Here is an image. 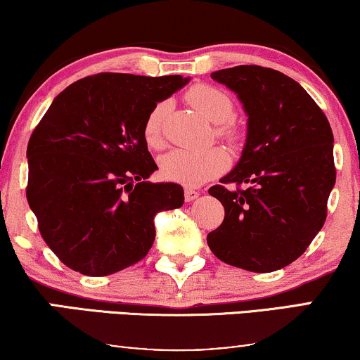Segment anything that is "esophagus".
Here are the masks:
<instances>
[{"instance_id": "1", "label": "esophagus", "mask_w": 360, "mask_h": 360, "mask_svg": "<svg viewBox=\"0 0 360 360\" xmlns=\"http://www.w3.org/2000/svg\"><path fill=\"white\" fill-rule=\"evenodd\" d=\"M200 196V191H196L193 188H185V200L186 201H193Z\"/></svg>"}]
</instances>
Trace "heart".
Returning <instances> with one entry per match:
<instances>
[{"label": "heart", "instance_id": "obj_1", "mask_svg": "<svg viewBox=\"0 0 360 360\" xmlns=\"http://www.w3.org/2000/svg\"><path fill=\"white\" fill-rule=\"evenodd\" d=\"M186 101L206 120L219 124L216 129L221 139L236 144L240 132L231 121L234 117V101L228 93L213 85H195L186 91ZM167 112V103H159L152 108L144 122V139L147 146L162 144V122ZM229 157L219 147L206 150L174 149L160 159V174L167 180L179 181L186 186H195L228 169Z\"/></svg>", "mask_w": 360, "mask_h": 360}]
</instances>
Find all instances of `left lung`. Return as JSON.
Instances as JSON below:
<instances>
[{
  "mask_svg": "<svg viewBox=\"0 0 360 360\" xmlns=\"http://www.w3.org/2000/svg\"><path fill=\"white\" fill-rule=\"evenodd\" d=\"M211 78L243 103L248 137L223 185L208 190L224 221L206 240L226 264L274 272L297 260L326 221L336 184L331 126L304 88L274 68L239 65Z\"/></svg>",
  "mask_w": 360,
  "mask_h": 360,
  "instance_id": "8db88e82",
  "label": "left lung"
}]
</instances>
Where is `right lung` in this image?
Here are the masks:
<instances>
[{
	"instance_id": "1",
	"label": "right lung",
	"mask_w": 360,
	"mask_h": 360,
	"mask_svg": "<svg viewBox=\"0 0 360 360\" xmlns=\"http://www.w3.org/2000/svg\"><path fill=\"white\" fill-rule=\"evenodd\" d=\"M188 80L85 77L58 93L36 126L27 144V203L67 267L103 277L134 265L154 244L155 214L184 205L180 185L147 181L157 165L144 122Z\"/></svg>"
}]
</instances>
